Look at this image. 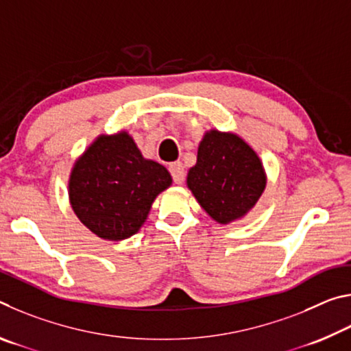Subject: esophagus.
Masks as SVG:
<instances>
[{"label": "esophagus", "mask_w": 351, "mask_h": 351, "mask_svg": "<svg viewBox=\"0 0 351 351\" xmlns=\"http://www.w3.org/2000/svg\"><path fill=\"white\" fill-rule=\"evenodd\" d=\"M169 170L171 176H173V181L176 184H182L184 176H186V173H184V165L181 162H171L169 165Z\"/></svg>", "instance_id": "1"}]
</instances>
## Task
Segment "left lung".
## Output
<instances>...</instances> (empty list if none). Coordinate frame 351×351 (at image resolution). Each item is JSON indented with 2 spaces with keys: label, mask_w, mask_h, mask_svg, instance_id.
I'll return each mask as SVG.
<instances>
[{
  "label": "left lung",
  "mask_w": 351,
  "mask_h": 351,
  "mask_svg": "<svg viewBox=\"0 0 351 351\" xmlns=\"http://www.w3.org/2000/svg\"><path fill=\"white\" fill-rule=\"evenodd\" d=\"M187 187L218 224L245 218L266 189V171L257 152L234 132H206Z\"/></svg>",
  "instance_id": "1"
}]
</instances>
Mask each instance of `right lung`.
I'll list each match as a JSON object with an SVG mask.
<instances>
[{
    "label": "right lung",
    "mask_w": 351,
    "mask_h": 351,
    "mask_svg": "<svg viewBox=\"0 0 351 351\" xmlns=\"http://www.w3.org/2000/svg\"><path fill=\"white\" fill-rule=\"evenodd\" d=\"M171 186L162 164L142 156L127 130L99 134L71 169L68 197L75 217L104 240L130 239L153 201Z\"/></svg>",
    "instance_id": "add662e5"
}]
</instances>
